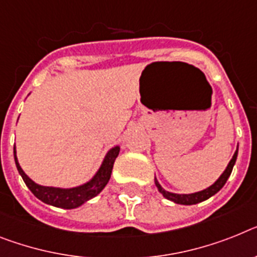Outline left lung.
Listing matches in <instances>:
<instances>
[{"label": "left lung", "instance_id": "left-lung-1", "mask_svg": "<svg viewBox=\"0 0 257 257\" xmlns=\"http://www.w3.org/2000/svg\"><path fill=\"white\" fill-rule=\"evenodd\" d=\"M236 157H238V149H236V152L232 155L231 161L228 162L226 170L222 172V175L215 180L214 184H212L210 187H208L206 189H202V191L200 192H195V193H172V192L165 191V189L162 188V185L159 184L157 178H155V185H157L158 191L163 195V197H166L167 200H170V201L175 202V204H182V205H195V204L205 201L209 197H212L213 195H215V193L226 184L228 176L231 175L232 167H234L235 165Z\"/></svg>", "mask_w": 257, "mask_h": 257}]
</instances>
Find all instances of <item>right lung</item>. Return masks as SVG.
<instances>
[{
	"label": "right lung",
	"instance_id": "1",
	"mask_svg": "<svg viewBox=\"0 0 257 257\" xmlns=\"http://www.w3.org/2000/svg\"><path fill=\"white\" fill-rule=\"evenodd\" d=\"M118 152H120V146H113L112 149H109L104 159H103L102 165H100L95 175L92 176L91 180H88L87 183L78 185V187H73V188H56V187H45V185L36 184L34 180H31L29 176L26 175L22 167L19 166L15 146L14 159L23 182L40 201L45 202L48 205L56 206V208L74 209L81 206L82 204H85L90 198L98 196L103 191V188L107 185L109 178H111L113 163H115V159L117 158Z\"/></svg>",
	"mask_w": 257,
	"mask_h": 257
}]
</instances>
